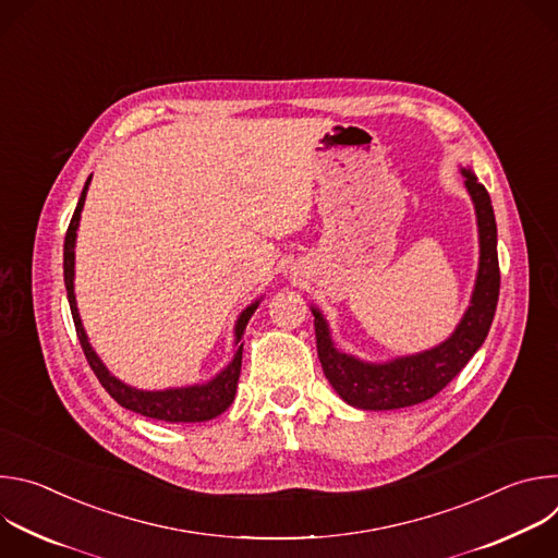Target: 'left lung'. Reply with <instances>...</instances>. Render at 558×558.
Instances as JSON below:
<instances>
[{
  "instance_id": "8db88e82",
  "label": "left lung",
  "mask_w": 558,
  "mask_h": 558,
  "mask_svg": "<svg viewBox=\"0 0 558 558\" xmlns=\"http://www.w3.org/2000/svg\"><path fill=\"white\" fill-rule=\"evenodd\" d=\"M461 174L474 201L476 222H480L482 260L472 304L468 306L457 331L444 344L388 364H364L336 351L327 323L320 313L313 311L317 355H320L325 375L351 407L364 411H392L430 400L459 375L490 331L501 284L497 222L488 190L474 177V172L463 170Z\"/></svg>"
}]
</instances>
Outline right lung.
Returning a JSON list of instances; mask_svg holds the SVG:
<instances>
[{"instance_id": "add662e5", "label": "right lung", "mask_w": 558, "mask_h": 558, "mask_svg": "<svg viewBox=\"0 0 558 558\" xmlns=\"http://www.w3.org/2000/svg\"><path fill=\"white\" fill-rule=\"evenodd\" d=\"M90 179L86 181V187L78 196L76 209L70 218L68 231H65V241H63V280H65V291H68V302H70V311H72V320H74V329H76V338L82 342L84 355L90 364V368L95 371L97 379L101 381V386L114 397V400L134 413H141L145 417L151 420H163V422H207L216 415H220L222 411L229 409V404L233 402L235 395V386H238V377H241V364H243V344L238 347L231 364L211 381L203 384V386H190V388H170V390H136L125 386L123 381H119L117 377H112L108 373V368L101 364V360L97 357V353L90 349L88 338L84 333L82 320H78V311H76V302H74V289H72V276H74V238H76V227H78V218H82V209H84V201H86V192H88ZM258 302L252 304L250 308L243 311L241 320L235 325V344L241 342L243 331L250 323V317L254 315Z\"/></svg>"}]
</instances>
